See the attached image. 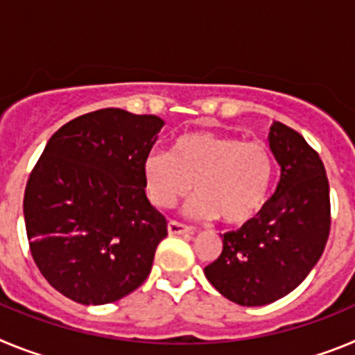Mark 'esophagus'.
Returning <instances> with one entry per match:
<instances>
[{
    "label": "esophagus",
    "mask_w": 355,
    "mask_h": 355,
    "mask_svg": "<svg viewBox=\"0 0 355 355\" xmlns=\"http://www.w3.org/2000/svg\"><path fill=\"white\" fill-rule=\"evenodd\" d=\"M168 234H192L193 229L190 225H184L178 220H171L167 224Z\"/></svg>",
    "instance_id": "obj_1"
}]
</instances>
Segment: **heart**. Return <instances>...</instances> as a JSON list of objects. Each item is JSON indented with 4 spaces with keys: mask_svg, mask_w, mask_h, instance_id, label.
<instances>
[{
    "mask_svg": "<svg viewBox=\"0 0 355 355\" xmlns=\"http://www.w3.org/2000/svg\"><path fill=\"white\" fill-rule=\"evenodd\" d=\"M272 175L274 159L265 144L209 131L181 135L171 153L150 150L142 163L144 187L153 205L171 208L193 183L190 213L218 216L229 225L245 224L261 209Z\"/></svg>",
    "mask_w": 355,
    "mask_h": 355,
    "instance_id": "heart-1",
    "label": "heart"
}]
</instances>
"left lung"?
<instances>
[{
	"label": "left lung",
	"mask_w": 355,
	"mask_h": 355,
	"mask_svg": "<svg viewBox=\"0 0 355 355\" xmlns=\"http://www.w3.org/2000/svg\"><path fill=\"white\" fill-rule=\"evenodd\" d=\"M281 165L275 193L254 218L222 236V252L205 275L231 302L265 306L293 291L318 263L331 231L325 167L300 133L283 122L270 128Z\"/></svg>",
	"instance_id": "left-lung-1"
}]
</instances>
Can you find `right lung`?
<instances>
[{
    "mask_svg": "<svg viewBox=\"0 0 355 355\" xmlns=\"http://www.w3.org/2000/svg\"><path fill=\"white\" fill-rule=\"evenodd\" d=\"M163 124L103 108L44 147L24 190V224L40 274L67 299L115 302L149 275L167 220L147 199L142 163Z\"/></svg>",
    "mask_w": 355,
    "mask_h": 355,
    "instance_id": "obj_1",
    "label": "right lung"
}]
</instances>
